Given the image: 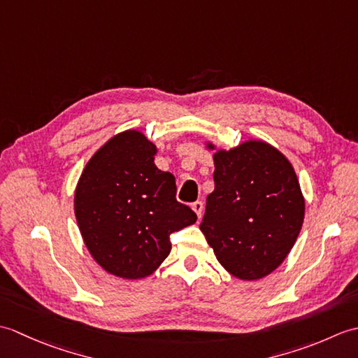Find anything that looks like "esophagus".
I'll return each instance as SVG.
<instances>
[{
    "label": "esophagus",
    "instance_id": "1",
    "mask_svg": "<svg viewBox=\"0 0 358 358\" xmlns=\"http://www.w3.org/2000/svg\"><path fill=\"white\" fill-rule=\"evenodd\" d=\"M192 209L195 210L196 217L201 218V215H203V209H204V206H203V201H195V203H192Z\"/></svg>",
    "mask_w": 358,
    "mask_h": 358
}]
</instances>
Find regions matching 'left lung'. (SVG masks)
Instances as JSON below:
<instances>
[{
  "instance_id": "8db88e82",
  "label": "left lung",
  "mask_w": 358,
  "mask_h": 358,
  "mask_svg": "<svg viewBox=\"0 0 358 358\" xmlns=\"http://www.w3.org/2000/svg\"><path fill=\"white\" fill-rule=\"evenodd\" d=\"M214 150L212 143L206 144ZM214 192L200 229L223 268L240 280L275 271L305 220V199L289 159L271 144L249 140L214 154Z\"/></svg>"
}]
</instances>
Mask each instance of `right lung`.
<instances>
[{
    "mask_svg": "<svg viewBox=\"0 0 358 358\" xmlns=\"http://www.w3.org/2000/svg\"><path fill=\"white\" fill-rule=\"evenodd\" d=\"M157 146L140 131H124L89 159L75 189V217L94 260L112 275H150L171 252V234L196 222L177 201L171 172L159 171Z\"/></svg>",
    "mask_w": 358,
    "mask_h": 358,
    "instance_id": "obj_1",
    "label": "right lung"
}]
</instances>
